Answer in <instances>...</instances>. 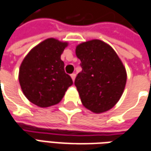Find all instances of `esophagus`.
<instances>
[{"instance_id":"1","label":"esophagus","mask_w":151,"mask_h":151,"mask_svg":"<svg viewBox=\"0 0 151 151\" xmlns=\"http://www.w3.org/2000/svg\"><path fill=\"white\" fill-rule=\"evenodd\" d=\"M71 78H72V79H73V81L75 80V78H76V74H75V73H72V74H71Z\"/></svg>"}]
</instances>
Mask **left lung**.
<instances>
[{
  "instance_id": "8db88e82",
  "label": "left lung",
  "mask_w": 151,
  "mask_h": 151,
  "mask_svg": "<svg viewBox=\"0 0 151 151\" xmlns=\"http://www.w3.org/2000/svg\"><path fill=\"white\" fill-rule=\"evenodd\" d=\"M82 71L77 75V87L83 105L100 114L114 106L126 84L125 68L115 51L100 40H91L76 47Z\"/></svg>"
}]
</instances>
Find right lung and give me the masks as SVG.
Instances as JSON below:
<instances>
[{"instance_id": "right-lung-1", "label": "right lung", "mask_w": 151, "mask_h": 151, "mask_svg": "<svg viewBox=\"0 0 151 151\" xmlns=\"http://www.w3.org/2000/svg\"><path fill=\"white\" fill-rule=\"evenodd\" d=\"M68 42L44 40L25 57L19 69V83L29 101L42 108L58 104L73 80L61 60Z\"/></svg>"}]
</instances>
